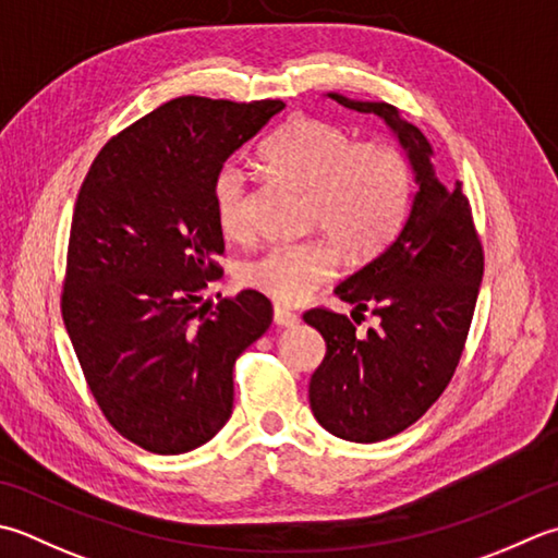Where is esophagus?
<instances>
[{"label": "esophagus", "instance_id": "1", "mask_svg": "<svg viewBox=\"0 0 558 558\" xmlns=\"http://www.w3.org/2000/svg\"><path fill=\"white\" fill-rule=\"evenodd\" d=\"M272 322H276L278 326H286V329H290V326H298L300 324V316L286 310V307H276L272 310Z\"/></svg>", "mask_w": 558, "mask_h": 558}]
</instances>
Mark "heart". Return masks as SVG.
<instances>
[{
  "label": "heart",
  "instance_id": "obj_1",
  "mask_svg": "<svg viewBox=\"0 0 558 558\" xmlns=\"http://www.w3.org/2000/svg\"><path fill=\"white\" fill-rule=\"evenodd\" d=\"M260 161L307 191V225L329 235L270 244L242 270L248 288L298 304L338 270V248L348 260H367L385 248L407 217L411 179L401 151L389 142H357L326 120L294 116L264 145ZM215 220L242 239L251 232L246 169L227 161L213 179Z\"/></svg>",
  "mask_w": 558,
  "mask_h": 558
}]
</instances>
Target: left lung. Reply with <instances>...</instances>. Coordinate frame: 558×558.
Returning <instances> with one entry per match:
<instances>
[{
    "mask_svg": "<svg viewBox=\"0 0 558 558\" xmlns=\"http://www.w3.org/2000/svg\"><path fill=\"white\" fill-rule=\"evenodd\" d=\"M326 98L385 120L416 183L395 242L333 290L353 312L373 310L377 329L357 336L345 314H304L326 341L310 381L314 418L336 438L379 442L416 423L450 385L482 288L484 254L462 183L438 179L430 142L399 108L338 92Z\"/></svg>",
    "mask_w": 558,
    "mask_h": 558,
    "instance_id": "8db88e82",
    "label": "left lung"
}]
</instances>
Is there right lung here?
Masks as SVG:
<instances>
[{
  "label": "right lung",
  "instance_id": "obj_1",
  "mask_svg": "<svg viewBox=\"0 0 558 558\" xmlns=\"http://www.w3.org/2000/svg\"><path fill=\"white\" fill-rule=\"evenodd\" d=\"M282 108L173 98L106 142L82 183L64 329L104 416L155 454L222 430L236 357L272 322L266 294L242 290L213 310L203 290L222 272L215 173Z\"/></svg>",
  "mask_w": 558,
  "mask_h": 558
}]
</instances>
